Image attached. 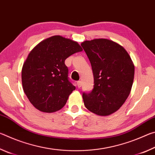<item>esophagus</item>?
<instances>
[{
  "mask_svg": "<svg viewBox=\"0 0 155 155\" xmlns=\"http://www.w3.org/2000/svg\"><path fill=\"white\" fill-rule=\"evenodd\" d=\"M77 86H78V88H80L81 86H82V82H81V81H78V82H77Z\"/></svg>",
  "mask_w": 155,
  "mask_h": 155,
  "instance_id": "esophagus-1",
  "label": "esophagus"
}]
</instances>
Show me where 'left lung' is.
<instances>
[{
    "label": "left lung",
    "instance_id": "1",
    "mask_svg": "<svg viewBox=\"0 0 155 155\" xmlns=\"http://www.w3.org/2000/svg\"><path fill=\"white\" fill-rule=\"evenodd\" d=\"M91 63L94 89L83 93L84 104L100 116L117 111L132 88L135 65L124 48L108 39L86 40L81 44Z\"/></svg>",
    "mask_w": 155,
    "mask_h": 155
}]
</instances>
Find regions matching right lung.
<instances>
[{"label": "right lung", "instance_id": "1", "mask_svg": "<svg viewBox=\"0 0 155 155\" xmlns=\"http://www.w3.org/2000/svg\"><path fill=\"white\" fill-rule=\"evenodd\" d=\"M83 49L77 41L54 35L33 48L22 68V87L31 103L40 111L61 109L76 87L68 80L65 60Z\"/></svg>", "mask_w": 155, "mask_h": 155}]
</instances>
